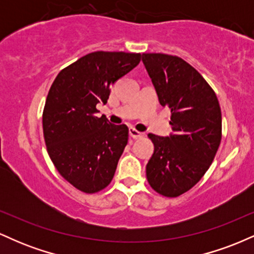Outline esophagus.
I'll use <instances>...</instances> for the list:
<instances>
[{
    "instance_id": "1",
    "label": "esophagus",
    "mask_w": 254,
    "mask_h": 254,
    "mask_svg": "<svg viewBox=\"0 0 254 254\" xmlns=\"http://www.w3.org/2000/svg\"><path fill=\"white\" fill-rule=\"evenodd\" d=\"M129 135H130V137H132L133 139L142 138V137H143V133L139 132V131H137L135 127H130V129H129Z\"/></svg>"
}]
</instances>
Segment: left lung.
I'll list each match as a JSON object with an SVG mask.
<instances>
[{"instance_id": "1", "label": "left lung", "mask_w": 254, "mask_h": 254, "mask_svg": "<svg viewBox=\"0 0 254 254\" xmlns=\"http://www.w3.org/2000/svg\"><path fill=\"white\" fill-rule=\"evenodd\" d=\"M159 101L171 109L167 137L149 133L154 154L147 179L157 193L178 197L193 188L210 167L222 137V117L215 92L180 57L142 54Z\"/></svg>"}]
</instances>
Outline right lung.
Masks as SVG:
<instances>
[{"label":"right lung","instance_id":"1","mask_svg":"<svg viewBox=\"0 0 254 254\" xmlns=\"http://www.w3.org/2000/svg\"><path fill=\"white\" fill-rule=\"evenodd\" d=\"M141 54L97 51L81 57L55 78L43 112L46 149L55 167L84 193L106 188L129 138L125 124L97 117L110 87L132 70Z\"/></svg>","mask_w":254,"mask_h":254}]
</instances>
